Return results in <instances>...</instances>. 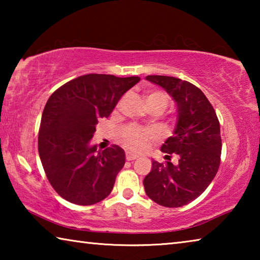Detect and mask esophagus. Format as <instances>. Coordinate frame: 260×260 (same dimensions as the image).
Listing matches in <instances>:
<instances>
[{
  "mask_svg": "<svg viewBox=\"0 0 260 260\" xmlns=\"http://www.w3.org/2000/svg\"><path fill=\"white\" fill-rule=\"evenodd\" d=\"M138 157H139L138 155H134V153H132V152H126V159L128 161L129 160H135Z\"/></svg>",
  "mask_w": 260,
  "mask_h": 260,
  "instance_id": "obj_1",
  "label": "esophagus"
}]
</instances>
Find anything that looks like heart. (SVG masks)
Listing matches in <instances>:
<instances>
[{
    "label": "heart",
    "mask_w": 260,
    "mask_h": 260,
    "mask_svg": "<svg viewBox=\"0 0 260 260\" xmlns=\"http://www.w3.org/2000/svg\"><path fill=\"white\" fill-rule=\"evenodd\" d=\"M147 107L149 108H158L161 111L167 107L169 103V98L165 93L160 90L150 91L146 98ZM155 133L151 129L140 128L136 126H131L125 131L122 135V141H124L127 149L134 152H142L149 147L151 141L155 139Z\"/></svg>",
    "instance_id": "heart-1"
}]
</instances>
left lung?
<instances>
[{
	"label": "left lung",
	"instance_id": "left-lung-1",
	"mask_svg": "<svg viewBox=\"0 0 260 260\" xmlns=\"http://www.w3.org/2000/svg\"><path fill=\"white\" fill-rule=\"evenodd\" d=\"M177 104L178 120L162 144L165 162L152 160V169L143 180L149 199L166 208H180L197 199L212 182L220 165L221 136L217 114L200 88L179 78L148 76ZM178 157V164L170 156Z\"/></svg>",
	"mask_w": 260,
	"mask_h": 260
}]
</instances>
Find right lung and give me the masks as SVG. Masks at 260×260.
I'll use <instances>...</instances> for the list:
<instances>
[{
  "label": "right lung",
  "instance_id": "add662e5",
  "mask_svg": "<svg viewBox=\"0 0 260 260\" xmlns=\"http://www.w3.org/2000/svg\"><path fill=\"white\" fill-rule=\"evenodd\" d=\"M139 77L85 74L51 94L43 110L38 148L48 180L64 200L91 205L111 192L125 151L91 146L100 118H108Z\"/></svg>",
  "mask_w": 260,
  "mask_h": 260
}]
</instances>
